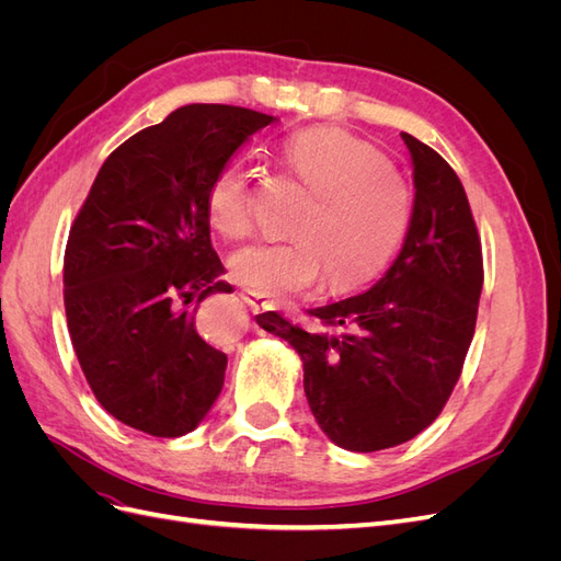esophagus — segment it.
I'll list each match as a JSON object with an SVG mask.
<instances>
[{
	"label": "esophagus",
	"mask_w": 561,
	"mask_h": 561,
	"mask_svg": "<svg viewBox=\"0 0 561 561\" xmlns=\"http://www.w3.org/2000/svg\"><path fill=\"white\" fill-rule=\"evenodd\" d=\"M241 297H243V301L248 304V307H250L252 311H266V309H271V301H268V299H264V297H262V295H257V293L243 290V293H241Z\"/></svg>",
	"instance_id": "obj_1"
}]
</instances>
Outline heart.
Returning <instances> with one entry per match:
<instances>
[{"label": "heart", "mask_w": 561, "mask_h": 561, "mask_svg": "<svg viewBox=\"0 0 561 561\" xmlns=\"http://www.w3.org/2000/svg\"><path fill=\"white\" fill-rule=\"evenodd\" d=\"M283 161L311 194L293 225L295 241L252 245L231 257L245 287L268 297L313 295L328 280L348 295L377 280L400 252L412 225V194L379 149L336 128L299 133ZM210 227L229 241L254 229L252 175L227 165L206 198Z\"/></svg>", "instance_id": "b5f03b06"}]
</instances>
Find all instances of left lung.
<instances>
[{"label":"left lung","instance_id":"obj_1","mask_svg":"<svg viewBox=\"0 0 561 561\" xmlns=\"http://www.w3.org/2000/svg\"><path fill=\"white\" fill-rule=\"evenodd\" d=\"M414 165V210L398 260L365 295L311 309L307 330L276 311L260 328L304 363V393L332 443L379 451L443 412L461 377L484 280L482 243L454 168L402 133Z\"/></svg>","mask_w":561,"mask_h":561}]
</instances>
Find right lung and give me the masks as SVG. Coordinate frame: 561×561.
I'll list each match as a JSON object with an SVG mask.
<instances>
[{"instance_id":"add662e5","label":"right lung","mask_w":561,"mask_h":561,"mask_svg":"<svg viewBox=\"0 0 561 561\" xmlns=\"http://www.w3.org/2000/svg\"><path fill=\"white\" fill-rule=\"evenodd\" d=\"M268 116L184 105L118 145L65 248V313L93 396L154 437L194 431L225 383L227 355L196 330L201 301L231 293L210 243L213 180Z\"/></svg>"}]
</instances>
